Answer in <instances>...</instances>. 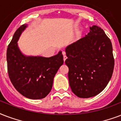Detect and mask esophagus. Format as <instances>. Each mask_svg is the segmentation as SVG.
Segmentation results:
<instances>
[{"label": "esophagus", "instance_id": "34e87169", "mask_svg": "<svg viewBox=\"0 0 121 121\" xmlns=\"http://www.w3.org/2000/svg\"><path fill=\"white\" fill-rule=\"evenodd\" d=\"M62 54H63V56H64V57H63L64 61L65 62V59H67V57H66V56H65V52H62Z\"/></svg>", "mask_w": 121, "mask_h": 121}]
</instances>
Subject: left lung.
I'll return each mask as SVG.
<instances>
[{"label":"left lung","instance_id":"left-lung-1","mask_svg":"<svg viewBox=\"0 0 121 121\" xmlns=\"http://www.w3.org/2000/svg\"><path fill=\"white\" fill-rule=\"evenodd\" d=\"M83 38L65 48L71 90L79 98L99 94L112 77L114 59L112 43L104 31L94 25Z\"/></svg>","mask_w":121,"mask_h":121}]
</instances>
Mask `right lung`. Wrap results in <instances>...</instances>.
I'll return each mask as SVG.
<instances>
[{
	"mask_svg": "<svg viewBox=\"0 0 121 121\" xmlns=\"http://www.w3.org/2000/svg\"><path fill=\"white\" fill-rule=\"evenodd\" d=\"M26 26L23 25L16 31L8 45L7 71L18 92L28 99H42L52 90L54 76L64 63L63 56L61 51L50 57L23 55L17 42Z\"/></svg>",
	"mask_w": 121,
	"mask_h": 121,
	"instance_id": "1",
	"label": "right lung"
}]
</instances>
